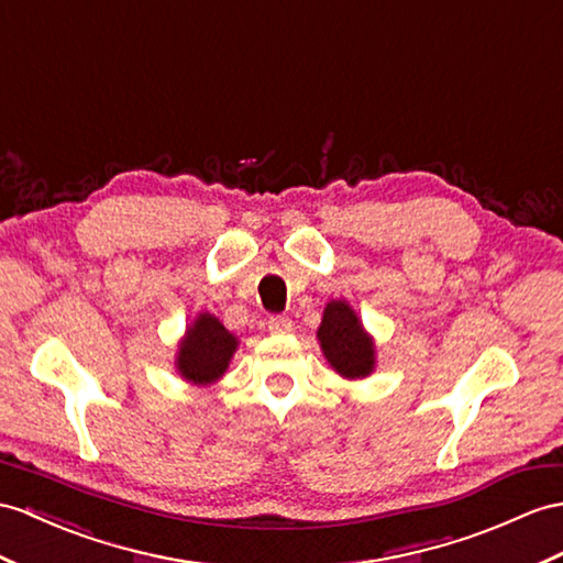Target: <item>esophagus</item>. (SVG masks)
<instances>
[{"label":"esophagus","mask_w":563,"mask_h":563,"mask_svg":"<svg viewBox=\"0 0 563 563\" xmlns=\"http://www.w3.org/2000/svg\"><path fill=\"white\" fill-rule=\"evenodd\" d=\"M291 320L286 318V314H272V318L267 320V329L272 334H286V332H291Z\"/></svg>","instance_id":"esophagus-1"}]
</instances>
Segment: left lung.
<instances>
[{"instance_id":"obj_1","label":"left lung","mask_w":563,"mask_h":563,"mask_svg":"<svg viewBox=\"0 0 563 563\" xmlns=\"http://www.w3.org/2000/svg\"><path fill=\"white\" fill-rule=\"evenodd\" d=\"M318 339L324 358L341 377L361 379L375 369V341L346 300L327 303Z\"/></svg>"}]
</instances>
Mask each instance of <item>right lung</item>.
Segmentation results:
<instances>
[{
    "label": "right lung",
    "mask_w": 563,
    "mask_h": 563,
    "mask_svg": "<svg viewBox=\"0 0 563 563\" xmlns=\"http://www.w3.org/2000/svg\"><path fill=\"white\" fill-rule=\"evenodd\" d=\"M236 346L239 339L214 314L200 312L178 344V375L186 382H194V385H212L227 373Z\"/></svg>",
    "instance_id": "1"
}]
</instances>
